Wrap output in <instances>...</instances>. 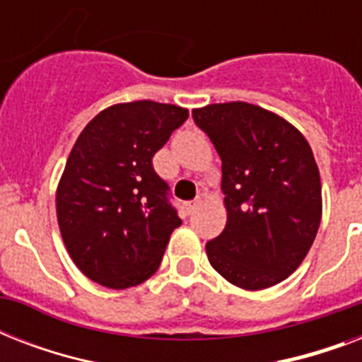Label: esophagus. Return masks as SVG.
Here are the masks:
<instances>
[{
  "label": "esophagus",
  "mask_w": 362,
  "mask_h": 362,
  "mask_svg": "<svg viewBox=\"0 0 362 362\" xmlns=\"http://www.w3.org/2000/svg\"><path fill=\"white\" fill-rule=\"evenodd\" d=\"M201 206V199H195V201H192V203H187L186 204V210H187V214H193L195 210Z\"/></svg>",
  "instance_id": "esophagus-1"
}]
</instances>
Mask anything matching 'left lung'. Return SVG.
<instances>
[{"instance_id": "obj_1", "label": "left lung", "mask_w": 362, "mask_h": 362, "mask_svg": "<svg viewBox=\"0 0 362 362\" xmlns=\"http://www.w3.org/2000/svg\"><path fill=\"white\" fill-rule=\"evenodd\" d=\"M221 158L226 229L206 244L210 264L233 286L259 291L303 263L321 223V178L304 135L257 105L193 109Z\"/></svg>"}]
</instances>
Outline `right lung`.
<instances>
[{"mask_svg": "<svg viewBox=\"0 0 362 362\" xmlns=\"http://www.w3.org/2000/svg\"><path fill=\"white\" fill-rule=\"evenodd\" d=\"M187 109L118 103L82 129L56 189L64 244L82 274L109 289L139 286L159 269L182 220L152 158L187 120Z\"/></svg>", "mask_w": 362, "mask_h": 362, "instance_id": "1", "label": "right lung"}]
</instances>
